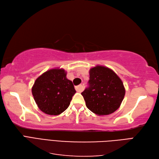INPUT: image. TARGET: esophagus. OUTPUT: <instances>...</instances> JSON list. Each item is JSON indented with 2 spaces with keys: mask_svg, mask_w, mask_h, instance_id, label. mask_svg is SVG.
Returning a JSON list of instances; mask_svg holds the SVG:
<instances>
[{
  "mask_svg": "<svg viewBox=\"0 0 159 159\" xmlns=\"http://www.w3.org/2000/svg\"><path fill=\"white\" fill-rule=\"evenodd\" d=\"M75 88V90H76L77 92H81V91L83 90L82 85H79L78 86H76Z\"/></svg>",
  "mask_w": 159,
  "mask_h": 159,
  "instance_id": "obj_1",
  "label": "esophagus"
}]
</instances>
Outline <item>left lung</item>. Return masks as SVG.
I'll list each match as a JSON object with an SVG mask.
<instances>
[{"mask_svg": "<svg viewBox=\"0 0 159 159\" xmlns=\"http://www.w3.org/2000/svg\"><path fill=\"white\" fill-rule=\"evenodd\" d=\"M88 85L81 95L91 111L106 115L119 109L125 89L121 80L112 70L102 66L91 68Z\"/></svg>", "mask_w": 159, "mask_h": 159, "instance_id": "1", "label": "left lung"}]
</instances>
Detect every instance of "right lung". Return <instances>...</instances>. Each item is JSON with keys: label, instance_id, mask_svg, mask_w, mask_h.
I'll use <instances>...</instances> for the list:
<instances>
[{"label": "right lung", "instance_id": "1", "mask_svg": "<svg viewBox=\"0 0 159 159\" xmlns=\"http://www.w3.org/2000/svg\"><path fill=\"white\" fill-rule=\"evenodd\" d=\"M64 69L48 70L36 80L32 88L36 103L42 112L57 115L69 107L75 93L72 81L67 79Z\"/></svg>", "mask_w": 159, "mask_h": 159}]
</instances>
